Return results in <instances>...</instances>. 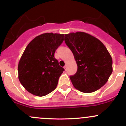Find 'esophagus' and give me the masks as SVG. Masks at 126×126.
Returning <instances> with one entry per match:
<instances>
[{
  "label": "esophagus",
  "instance_id": "esophagus-1",
  "mask_svg": "<svg viewBox=\"0 0 126 126\" xmlns=\"http://www.w3.org/2000/svg\"><path fill=\"white\" fill-rule=\"evenodd\" d=\"M63 68H64L65 69V70H67V63H66V64H65V65L64 66V67H63Z\"/></svg>",
  "mask_w": 126,
  "mask_h": 126
}]
</instances>
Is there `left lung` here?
<instances>
[{"label":"left lung","instance_id":"left-lung-1","mask_svg":"<svg viewBox=\"0 0 126 126\" xmlns=\"http://www.w3.org/2000/svg\"><path fill=\"white\" fill-rule=\"evenodd\" d=\"M64 40L78 65L77 72L70 76L74 87L85 93L102 87L112 73V59L105 45L82 32L65 34Z\"/></svg>","mask_w":126,"mask_h":126}]
</instances>
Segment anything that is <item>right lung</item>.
Wrapping results in <instances>:
<instances>
[{
  "mask_svg": "<svg viewBox=\"0 0 126 126\" xmlns=\"http://www.w3.org/2000/svg\"><path fill=\"white\" fill-rule=\"evenodd\" d=\"M63 37V34L43 33L32 40L25 48L18 63V79L31 94L42 97L56 88L64 68L59 65L55 53Z\"/></svg>",
  "mask_w": 126,
  "mask_h": 126,
  "instance_id": "obj_1",
  "label": "right lung"
}]
</instances>
